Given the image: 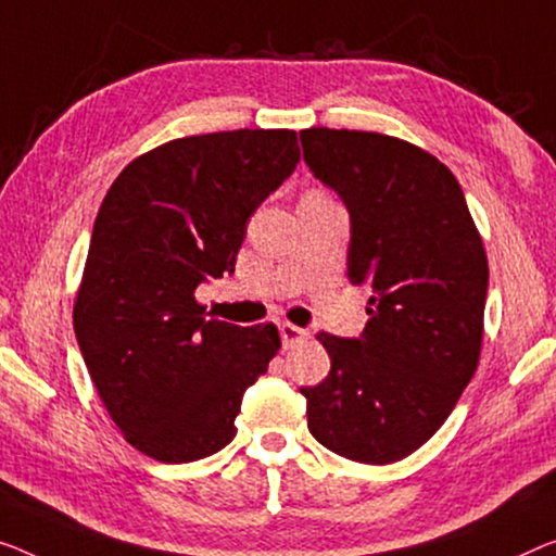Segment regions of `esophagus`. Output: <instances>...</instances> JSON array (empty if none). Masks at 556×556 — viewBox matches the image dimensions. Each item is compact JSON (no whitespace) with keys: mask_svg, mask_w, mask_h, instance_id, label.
Returning a JSON list of instances; mask_svg holds the SVG:
<instances>
[{"mask_svg":"<svg viewBox=\"0 0 556 556\" xmlns=\"http://www.w3.org/2000/svg\"><path fill=\"white\" fill-rule=\"evenodd\" d=\"M279 334H281V342H285L287 350H289V346L304 342V339H309V331L292 325V321H281Z\"/></svg>","mask_w":556,"mask_h":556,"instance_id":"esophagus-1","label":"esophagus"}]
</instances>
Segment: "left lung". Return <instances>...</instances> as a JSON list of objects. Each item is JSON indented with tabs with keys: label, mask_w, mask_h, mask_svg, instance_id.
<instances>
[{
	"label": "left lung",
	"mask_w": 556,
	"mask_h": 556,
	"mask_svg": "<svg viewBox=\"0 0 556 556\" xmlns=\"http://www.w3.org/2000/svg\"><path fill=\"white\" fill-rule=\"evenodd\" d=\"M304 162L352 217L346 277L371 287L359 339L319 331L327 379L302 387L329 452L392 464L432 437L475 377L490 264L459 181L434 154L357 129H302Z\"/></svg>",
	"instance_id": "1"
}]
</instances>
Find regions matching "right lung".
Listing matches in <instances>:
<instances>
[{"label": "right lung", "mask_w": 556, "mask_h": 556, "mask_svg": "<svg viewBox=\"0 0 556 556\" xmlns=\"http://www.w3.org/2000/svg\"><path fill=\"white\" fill-rule=\"evenodd\" d=\"M294 129L172 139L112 181L74 296V334L122 437L164 464L227 446L244 389L281 346L275 325L206 317L197 287L235 271L247 219L294 172Z\"/></svg>", "instance_id": "add662e5"}]
</instances>
